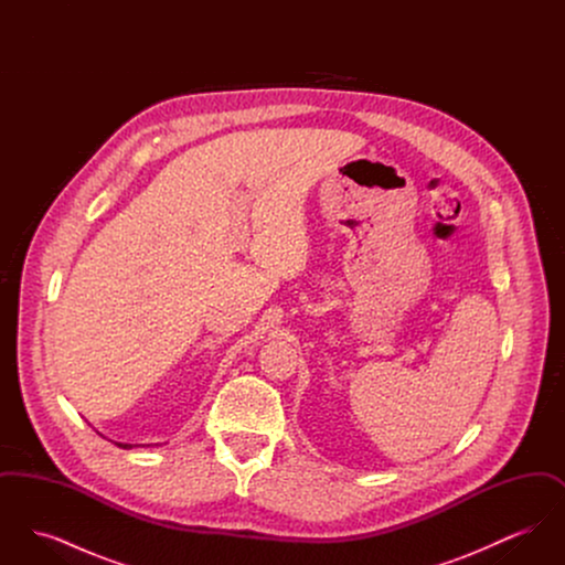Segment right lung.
Returning a JSON list of instances; mask_svg holds the SVG:
<instances>
[{"label":"right lung","instance_id":"add662e5","mask_svg":"<svg viewBox=\"0 0 565 565\" xmlns=\"http://www.w3.org/2000/svg\"><path fill=\"white\" fill-rule=\"evenodd\" d=\"M116 445H118L120 449H131V447H134V445H129V443H116ZM157 445H159V443H157ZM141 447H143V445H141ZM146 447H150V445H146Z\"/></svg>","mask_w":565,"mask_h":565}]
</instances>
